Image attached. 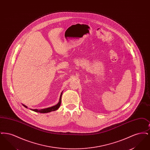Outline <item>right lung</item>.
I'll use <instances>...</instances> for the list:
<instances>
[{"label": "right lung", "mask_w": 150, "mask_h": 150, "mask_svg": "<svg viewBox=\"0 0 150 150\" xmlns=\"http://www.w3.org/2000/svg\"><path fill=\"white\" fill-rule=\"evenodd\" d=\"M62 93H61V96H60L59 102L57 103L56 105H55V106H54L48 107V108H44V109H41V110H37V109H34V110L31 109V110H33V111H35V112H40V113H48V112H50L51 111H56V110H57V109L60 106V105H61V97H62ZM23 106L26 107V108H27V106H26L25 105H23Z\"/></svg>", "instance_id": "obj_1"}]
</instances>
